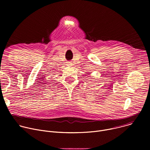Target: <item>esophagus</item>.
<instances>
[{"mask_svg": "<svg viewBox=\"0 0 150 150\" xmlns=\"http://www.w3.org/2000/svg\"><path fill=\"white\" fill-rule=\"evenodd\" d=\"M67 63H68V66H69V67H71V65H72L71 62H68Z\"/></svg>", "mask_w": 150, "mask_h": 150, "instance_id": "34e87169", "label": "esophagus"}]
</instances>
